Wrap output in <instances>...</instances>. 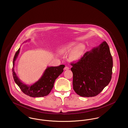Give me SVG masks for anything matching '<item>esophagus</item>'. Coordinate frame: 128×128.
I'll return each instance as SVG.
<instances>
[{"mask_svg":"<svg viewBox=\"0 0 128 128\" xmlns=\"http://www.w3.org/2000/svg\"><path fill=\"white\" fill-rule=\"evenodd\" d=\"M69 70V68L68 67H65L64 68V70Z\"/></svg>","mask_w":128,"mask_h":128,"instance_id":"1","label":"esophagus"}]
</instances>
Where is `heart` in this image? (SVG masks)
Returning a JSON list of instances; mask_svg holds the SVG:
<instances>
[{
	"label": "heart",
	"instance_id": "heart-1",
	"mask_svg": "<svg viewBox=\"0 0 128 128\" xmlns=\"http://www.w3.org/2000/svg\"><path fill=\"white\" fill-rule=\"evenodd\" d=\"M58 50L62 54L67 53L71 50L69 54V58L72 60H76L80 59L83 54L84 47L82 45L77 46L76 43H70L62 46Z\"/></svg>",
	"mask_w": 128,
	"mask_h": 128
}]
</instances>
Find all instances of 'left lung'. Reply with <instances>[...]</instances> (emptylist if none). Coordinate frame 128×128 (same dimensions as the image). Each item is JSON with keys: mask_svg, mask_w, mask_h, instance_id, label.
<instances>
[{"mask_svg": "<svg viewBox=\"0 0 128 128\" xmlns=\"http://www.w3.org/2000/svg\"><path fill=\"white\" fill-rule=\"evenodd\" d=\"M74 91L82 97H93L102 91L111 79L113 60L106 41L72 63Z\"/></svg>", "mask_w": 128, "mask_h": 128, "instance_id": "left-lung-1", "label": "left lung"}]
</instances>
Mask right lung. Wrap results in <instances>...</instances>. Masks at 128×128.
<instances>
[{"mask_svg":"<svg viewBox=\"0 0 128 128\" xmlns=\"http://www.w3.org/2000/svg\"><path fill=\"white\" fill-rule=\"evenodd\" d=\"M20 50V48L15 53L13 61L12 74L15 83L24 93L30 97H44L48 96L54 86L55 80L63 72L65 65L47 67L38 80L32 85H27L18 78L14 68L15 62L19 54Z\"/></svg>","mask_w":128,"mask_h":128,"instance_id":"1","label":"right lung"}]
</instances>
